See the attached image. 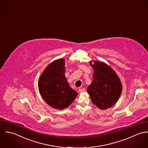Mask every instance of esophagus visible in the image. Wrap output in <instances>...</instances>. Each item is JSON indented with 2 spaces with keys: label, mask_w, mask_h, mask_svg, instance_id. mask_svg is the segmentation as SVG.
<instances>
[{
  "label": "esophagus",
  "mask_w": 148,
  "mask_h": 148,
  "mask_svg": "<svg viewBox=\"0 0 148 148\" xmlns=\"http://www.w3.org/2000/svg\"><path fill=\"white\" fill-rule=\"evenodd\" d=\"M85 90V88H80V89H78V91H79V92H82L84 91Z\"/></svg>",
  "instance_id": "34e87169"
}]
</instances>
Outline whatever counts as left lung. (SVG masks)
<instances>
[{
    "mask_svg": "<svg viewBox=\"0 0 148 148\" xmlns=\"http://www.w3.org/2000/svg\"><path fill=\"white\" fill-rule=\"evenodd\" d=\"M90 65L91 62H90ZM93 80L88 88L92 103L105 110L113 106L119 98L122 86L115 71L103 62L94 61Z\"/></svg>",
    "mask_w": 148,
    "mask_h": 148,
    "instance_id": "left-lung-1",
    "label": "left lung"
}]
</instances>
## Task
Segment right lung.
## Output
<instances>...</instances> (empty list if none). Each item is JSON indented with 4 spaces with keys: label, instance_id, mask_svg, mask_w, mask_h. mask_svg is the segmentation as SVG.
Masks as SVG:
<instances>
[{
    "label": "right lung",
    "instance_id": "add662e5",
    "mask_svg": "<svg viewBox=\"0 0 148 148\" xmlns=\"http://www.w3.org/2000/svg\"><path fill=\"white\" fill-rule=\"evenodd\" d=\"M64 63L63 59L53 61L43 71L38 81L39 90L43 99L50 106L59 110L67 108L78 94L67 83Z\"/></svg>",
    "mask_w": 148,
    "mask_h": 148
}]
</instances>
